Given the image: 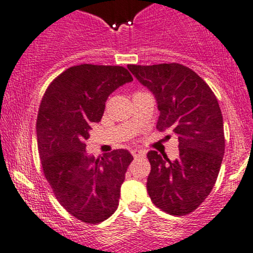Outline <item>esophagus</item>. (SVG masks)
Returning a JSON list of instances; mask_svg holds the SVG:
<instances>
[{
  "instance_id": "obj_1",
  "label": "esophagus",
  "mask_w": 253,
  "mask_h": 253,
  "mask_svg": "<svg viewBox=\"0 0 253 253\" xmlns=\"http://www.w3.org/2000/svg\"><path fill=\"white\" fill-rule=\"evenodd\" d=\"M131 154L133 155L134 159L137 158H140V156H144L145 153L143 150H140V149H133V150H131Z\"/></svg>"
}]
</instances>
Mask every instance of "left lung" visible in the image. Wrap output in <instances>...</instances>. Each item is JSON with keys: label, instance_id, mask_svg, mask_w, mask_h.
<instances>
[{"label": "left lung", "instance_id": "8db88e82", "mask_svg": "<svg viewBox=\"0 0 253 253\" xmlns=\"http://www.w3.org/2000/svg\"><path fill=\"white\" fill-rule=\"evenodd\" d=\"M127 68L155 95L160 111L156 128L173 132L179 142L173 161L166 154L148 153V194L161 211L184 216L204 203L219 173L225 140L218 100L209 84L182 64Z\"/></svg>", "mask_w": 253, "mask_h": 253}]
</instances>
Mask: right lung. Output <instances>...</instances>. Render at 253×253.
I'll return each mask as SVG.
<instances>
[{"instance_id":"obj_1","label":"right lung","mask_w":253,"mask_h":253,"mask_svg":"<svg viewBox=\"0 0 253 253\" xmlns=\"http://www.w3.org/2000/svg\"><path fill=\"white\" fill-rule=\"evenodd\" d=\"M131 81L124 66H71L50 82L40 104L37 147L44 177L64 209L88 224L116 211L133 156L118 149L95 159L86 153L84 140L92 122L102 120L109 95Z\"/></svg>"}]
</instances>
